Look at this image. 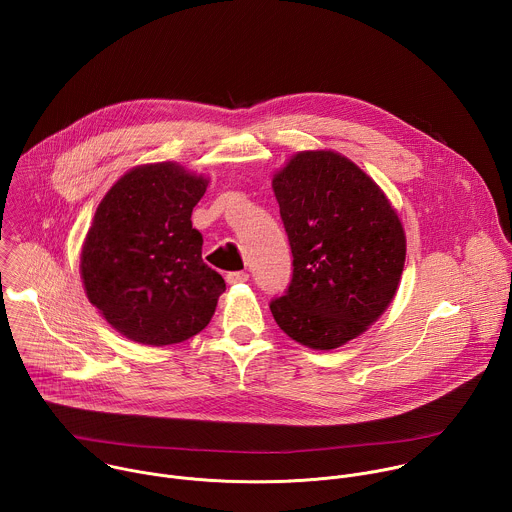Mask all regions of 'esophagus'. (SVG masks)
Returning a JSON list of instances; mask_svg holds the SVG:
<instances>
[{
  "mask_svg": "<svg viewBox=\"0 0 512 512\" xmlns=\"http://www.w3.org/2000/svg\"><path fill=\"white\" fill-rule=\"evenodd\" d=\"M227 283L229 285H235V283H245L249 279V273L247 271H229L227 273Z\"/></svg>",
  "mask_w": 512,
  "mask_h": 512,
  "instance_id": "obj_1",
  "label": "esophagus"
}]
</instances>
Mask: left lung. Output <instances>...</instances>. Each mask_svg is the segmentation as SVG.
I'll return each instance as SVG.
<instances>
[{
    "mask_svg": "<svg viewBox=\"0 0 512 512\" xmlns=\"http://www.w3.org/2000/svg\"><path fill=\"white\" fill-rule=\"evenodd\" d=\"M291 247V281L269 308L296 342L330 350L367 330L391 304L405 233L379 186L334 152H302L275 174Z\"/></svg>",
    "mask_w": 512,
    "mask_h": 512,
    "instance_id": "obj_1",
    "label": "left lung"
}]
</instances>
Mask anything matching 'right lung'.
<instances>
[{
  "mask_svg": "<svg viewBox=\"0 0 512 512\" xmlns=\"http://www.w3.org/2000/svg\"><path fill=\"white\" fill-rule=\"evenodd\" d=\"M206 184L176 164L141 166L117 180L95 212L81 255L87 298L139 344L192 338L227 287L202 261V235L190 221Z\"/></svg>",
  "mask_w": 512,
  "mask_h": 512,
  "instance_id": "obj_1",
  "label": "right lung"
}]
</instances>
